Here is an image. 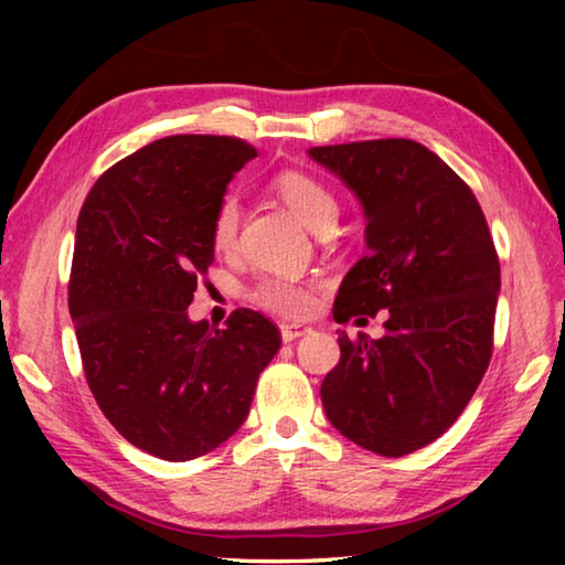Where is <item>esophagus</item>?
Here are the masks:
<instances>
[{"label": "esophagus", "instance_id": "obj_1", "mask_svg": "<svg viewBox=\"0 0 565 565\" xmlns=\"http://www.w3.org/2000/svg\"><path fill=\"white\" fill-rule=\"evenodd\" d=\"M306 333H311V327H303V323H281V339L286 343L301 339Z\"/></svg>", "mask_w": 565, "mask_h": 565}]
</instances>
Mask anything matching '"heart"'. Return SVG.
<instances>
[{
    "mask_svg": "<svg viewBox=\"0 0 565 565\" xmlns=\"http://www.w3.org/2000/svg\"><path fill=\"white\" fill-rule=\"evenodd\" d=\"M274 191L291 209V214L311 232H319L321 226H331L337 222V196L319 179L303 174V171H284L274 179ZM238 224H242V204L234 194H226L216 206L212 226L214 246L218 252H228L236 244ZM252 299L262 309L289 313V317H299L311 306L309 289L291 279H264L252 291Z\"/></svg>",
    "mask_w": 565,
    "mask_h": 565,
    "instance_id": "b5f03b06",
    "label": "heart"
}]
</instances>
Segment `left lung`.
Returning <instances> with one entry per match:
<instances>
[{
  "label": "left lung",
  "instance_id": "obj_1",
  "mask_svg": "<svg viewBox=\"0 0 565 565\" xmlns=\"http://www.w3.org/2000/svg\"><path fill=\"white\" fill-rule=\"evenodd\" d=\"M359 199L366 256L339 286V323L388 309L381 339L339 333L321 384L331 426L381 456L436 441L461 416L491 361L501 266L466 181L411 139L311 147Z\"/></svg>",
  "mask_w": 565,
  "mask_h": 565
}]
</instances>
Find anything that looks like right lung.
I'll return each instance as SVG.
<instances>
[{
	"mask_svg": "<svg viewBox=\"0 0 565 565\" xmlns=\"http://www.w3.org/2000/svg\"><path fill=\"white\" fill-rule=\"evenodd\" d=\"M254 157L232 137L157 139L104 171L76 218L70 313L84 374L111 426L164 461L236 434L281 347L259 311L236 309L224 329L186 311L214 264L216 206Z\"/></svg>",
	"mask_w": 565,
	"mask_h": 565,
	"instance_id": "add662e5",
	"label": "right lung"
}]
</instances>
